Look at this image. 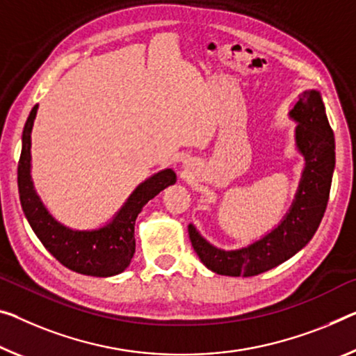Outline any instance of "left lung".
<instances>
[{
    "mask_svg": "<svg viewBox=\"0 0 356 356\" xmlns=\"http://www.w3.org/2000/svg\"><path fill=\"white\" fill-rule=\"evenodd\" d=\"M288 116L298 124L294 141L305 163L291 207L282 221L261 238L235 250L218 248L202 237L193 222L188 226L199 259L218 275L253 277L270 270L302 250L320 226L336 165L334 134L320 92L304 90Z\"/></svg>",
    "mask_w": 356,
    "mask_h": 356,
    "instance_id": "left-lung-1",
    "label": "left lung"
}]
</instances>
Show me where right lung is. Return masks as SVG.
<instances>
[{"mask_svg": "<svg viewBox=\"0 0 356 356\" xmlns=\"http://www.w3.org/2000/svg\"><path fill=\"white\" fill-rule=\"evenodd\" d=\"M38 105L33 106L22 134V152L17 168V184L22 210L33 232L46 250L70 270L92 277H113L127 269L135 253V221L141 209L168 186L177 183L172 168L151 175L127 197L121 209L106 224L97 229H73L57 221L31 178V130Z\"/></svg>", "mask_w": 356, "mask_h": 356, "instance_id": "obj_1", "label": "right lung"}]
</instances>
